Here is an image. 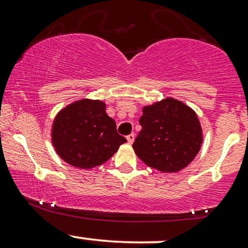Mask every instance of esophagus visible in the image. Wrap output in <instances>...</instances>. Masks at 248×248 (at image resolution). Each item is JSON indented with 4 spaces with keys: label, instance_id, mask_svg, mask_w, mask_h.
<instances>
[{
    "label": "esophagus",
    "instance_id": "34e87169",
    "mask_svg": "<svg viewBox=\"0 0 248 248\" xmlns=\"http://www.w3.org/2000/svg\"><path fill=\"white\" fill-rule=\"evenodd\" d=\"M134 140H135V135H134L133 133L129 134V135L127 136V141H128V143H129V144H132L133 142H134Z\"/></svg>",
    "mask_w": 248,
    "mask_h": 248
}]
</instances>
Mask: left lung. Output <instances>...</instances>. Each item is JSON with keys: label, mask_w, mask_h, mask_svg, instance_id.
Here are the masks:
<instances>
[{"label": "left lung", "mask_w": 248, "mask_h": 248, "mask_svg": "<svg viewBox=\"0 0 248 248\" xmlns=\"http://www.w3.org/2000/svg\"><path fill=\"white\" fill-rule=\"evenodd\" d=\"M142 112V129L133 143L138 157L162 172H176L189 166L203 142L195 110L184 102L166 98L144 106Z\"/></svg>", "instance_id": "1"}]
</instances>
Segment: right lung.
I'll return each instance as SVG.
<instances>
[{"label": "right lung", "instance_id": "obj_1", "mask_svg": "<svg viewBox=\"0 0 248 248\" xmlns=\"http://www.w3.org/2000/svg\"><path fill=\"white\" fill-rule=\"evenodd\" d=\"M51 141L62 161L80 169L101 166L127 142L116 132L105 102L91 99L62 108L53 120Z\"/></svg>", "mask_w": 248, "mask_h": 248}]
</instances>
